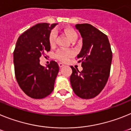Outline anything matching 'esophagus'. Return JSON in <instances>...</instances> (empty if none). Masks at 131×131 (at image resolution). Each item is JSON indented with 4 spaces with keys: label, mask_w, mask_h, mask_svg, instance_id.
<instances>
[{
    "label": "esophagus",
    "mask_w": 131,
    "mask_h": 131,
    "mask_svg": "<svg viewBox=\"0 0 131 131\" xmlns=\"http://www.w3.org/2000/svg\"><path fill=\"white\" fill-rule=\"evenodd\" d=\"M58 66H59V67H60V68H62V67L64 66V64H63V63H59Z\"/></svg>",
    "instance_id": "34e87169"
}]
</instances>
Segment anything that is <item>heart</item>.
<instances>
[{
	"instance_id": "b5f03b06",
	"label": "heart",
	"mask_w": 131,
	"mask_h": 131,
	"mask_svg": "<svg viewBox=\"0 0 131 131\" xmlns=\"http://www.w3.org/2000/svg\"><path fill=\"white\" fill-rule=\"evenodd\" d=\"M65 32L66 33L68 38L71 41L73 40L74 39H77V37H78L77 33L73 29L67 28L65 29ZM56 37H57V31L54 29L51 31V32L50 33L49 36H48V42H49L50 45L53 46L55 44ZM73 55L74 52L71 50L61 48V49L58 50L56 51L55 54V58L60 62H66Z\"/></svg>"
}]
</instances>
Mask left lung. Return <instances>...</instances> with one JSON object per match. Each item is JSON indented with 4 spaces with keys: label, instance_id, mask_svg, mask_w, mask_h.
<instances>
[{
    "label": "left lung",
    "instance_id": "obj_1",
    "mask_svg": "<svg viewBox=\"0 0 131 131\" xmlns=\"http://www.w3.org/2000/svg\"><path fill=\"white\" fill-rule=\"evenodd\" d=\"M83 38V47L77 56L83 70L71 66L70 82L76 95L83 99L96 96L106 86L110 73L112 52L107 35L89 24H77Z\"/></svg>",
    "mask_w": 131,
    "mask_h": 131
}]
</instances>
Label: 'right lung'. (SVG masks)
Masks as SVG:
<instances>
[{
    "instance_id": "right-lung-1",
    "label": "right lung",
    "mask_w": 131,
    "mask_h": 131,
    "mask_svg": "<svg viewBox=\"0 0 131 131\" xmlns=\"http://www.w3.org/2000/svg\"><path fill=\"white\" fill-rule=\"evenodd\" d=\"M57 24L42 23L21 35L14 51L16 79L28 96L42 99L51 94L59 71L57 62L52 60L47 67L40 64V57L50 50L48 36Z\"/></svg>"
}]
</instances>
